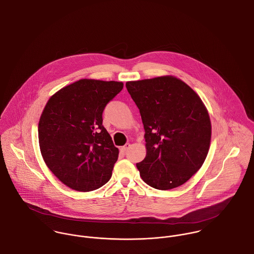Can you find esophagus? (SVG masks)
<instances>
[{"label":"esophagus","instance_id":"34e87169","mask_svg":"<svg viewBox=\"0 0 254 254\" xmlns=\"http://www.w3.org/2000/svg\"><path fill=\"white\" fill-rule=\"evenodd\" d=\"M129 146H130V144H129V143H127L126 145H124V146L121 147V150H122L123 152H126V151L129 148Z\"/></svg>","mask_w":254,"mask_h":254}]
</instances>
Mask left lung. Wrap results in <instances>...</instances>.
<instances>
[{"mask_svg":"<svg viewBox=\"0 0 254 254\" xmlns=\"http://www.w3.org/2000/svg\"><path fill=\"white\" fill-rule=\"evenodd\" d=\"M137 106L146 142V156L136 163L152 188L170 190L187 182L203 165L212 127L200 97L183 81L163 76L127 82Z\"/></svg>","mask_w":254,"mask_h":254,"instance_id":"obj_1","label":"left lung"}]
</instances>
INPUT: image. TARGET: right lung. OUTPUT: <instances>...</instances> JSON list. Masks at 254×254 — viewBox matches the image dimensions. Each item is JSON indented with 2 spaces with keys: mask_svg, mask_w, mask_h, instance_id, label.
Masks as SVG:
<instances>
[{
  "mask_svg": "<svg viewBox=\"0 0 254 254\" xmlns=\"http://www.w3.org/2000/svg\"><path fill=\"white\" fill-rule=\"evenodd\" d=\"M123 87L82 79L48 100L38 124L39 147L47 167L69 188L89 192L111 179L119 149L103 126V112Z\"/></svg>",
  "mask_w": 254,
  "mask_h": 254,
  "instance_id": "obj_1",
  "label": "right lung"
}]
</instances>
